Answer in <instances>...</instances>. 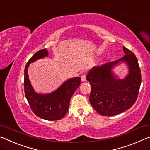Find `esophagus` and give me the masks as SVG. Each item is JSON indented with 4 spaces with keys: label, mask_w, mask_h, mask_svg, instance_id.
<instances>
[{
    "label": "esophagus",
    "mask_w": 150,
    "mask_h": 150,
    "mask_svg": "<svg viewBox=\"0 0 150 150\" xmlns=\"http://www.w3.org/2000/svg\"><path fill=\"white\" fill-rule=\"evenodd\" d=\"M81 79L82 81H86V75H83L81 77Z\"/></svg>",
    "instance_id": "obj_1"
}]
</instances>
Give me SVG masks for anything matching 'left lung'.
Listing matches in <instances>:
<instances>
[{"label": "left lung", "instance_id": "obj_1", "mask_svg": "<svg viewBox=\"0 0 150 150\" xmlns=\"http://www.w3.org/2000/svg\"><path fill=\"white\" fill-rule=\"evenodd\" d=\"M125 55L101 67L89 71L86 79L91 86L89 101L97 113L103 116H113L129 109L136 101L141 85V71L136 56L123 47ZM125 63L128 73L119 78L113 69Z\"/></svg>", "mask_w": 150, "mask_h": 150}]
</instances>
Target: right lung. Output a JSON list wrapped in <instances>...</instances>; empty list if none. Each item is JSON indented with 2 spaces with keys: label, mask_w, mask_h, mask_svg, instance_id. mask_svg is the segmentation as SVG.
<instances>
[{
  "label": "right lung",
  "mask_w": 150,
  "mask_h": 150,
  "mask_svg": "<svg viewBox=\"0 0 150 150\" xmlns=\"http://www.w3.org/2000/svg\"><path fill=\"white\" fill-rule=\"evenodd\" d=\"M48 55L47 49H44L37 51L29 59L25 68L24 87L25 97L33 113L44 120L54 121L65 117L69 109L71 97L81 84V78H70L49 93H37L28 78V68L30 63Z\"/></svg>",
  "instance_id": "1"
}]
</instances>
